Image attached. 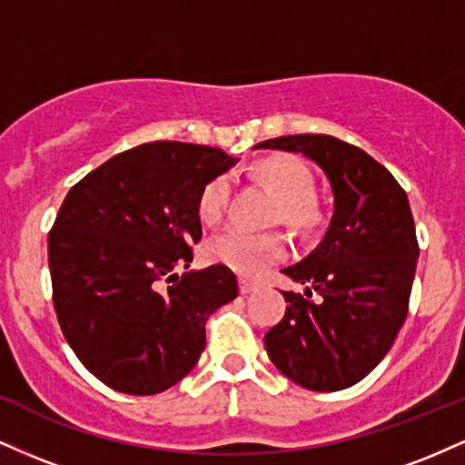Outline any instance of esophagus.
Listing matches in <instances>:
<instances>
[{"label": "esophagus", "instance_id": "34e87169", "mask_svg": "<svg viewBox=\"0 0 465 465\" xmlns=\"http://www.w3.org/2000/svg\"><path fill=\"white\" fill-rule=\"evenodd\" d=\"M253 291H258V284H255V282H251V280H240V292H242V295H249V292H253Z\"/></svg>", "mask_w": 465, "mask_h": 465}]
</instances>
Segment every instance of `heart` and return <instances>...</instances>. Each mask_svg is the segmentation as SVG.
Listing matches in <instances>:
<instances>
[{
    "label": "heart",
    "instance_id": "heart-1",
    "mask_svg": "<svg viewBox=\"0 0 465 465\" xmlns=\"http://www.w3.org/2000/svg\"><path fill=\"white\" fill-rule=\"evenodd\" d=\"M255 174L280 196L282 216L286 223L297 227H311L317 221L312 196H314V177L306 162L292 154H275V157L262 159L255 165ZM227 174H218L203 185L199 194V216L207 225H214L225 214L229 201ZM207 258L216 264H225L240 275L258 277L269 266L286 258L288 244L280 233H253L247 229L229 227L225 232L216 233L207 242Z\"/></svg>",
    "mask_w": 465,
    "mask_h": 465
}]
</instances>
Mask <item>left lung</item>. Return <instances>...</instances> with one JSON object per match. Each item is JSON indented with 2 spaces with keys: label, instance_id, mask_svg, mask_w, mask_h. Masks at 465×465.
Masks as SVG:
<instances>
[{
  "label": "left lung",
  "instance_id": "left-lung-1",
  "mask_svg": "<svg viewBox=\"0 0 465 465\" xmlns=\"http://www.w3.org/2000/svg\"><path fill=\"white\" fill-rule=\"evenodd\" d=\"M255 148L306 154L334 194L319 247L282 269L306 291L284 292V319L264 336L269 359L303 389H348L385 359L407 319L420 255L407 192L385 165L332 135H284ZM312 292L322 300L312 302Z\"/></svg>",
  "mask_w": 465,
  "mask_h": 465
}]
</instances>
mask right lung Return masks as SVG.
Masks as SVG:
<instances>
[{
    "instance_id": "obj_1",
    "label": "right lung",
    "mask_w": 465,
    "mask_h": 465,
    "mask_svg": "<svg viewBox=\"0 0 465 465\" xmlns=\"http://www.w3.org/2000/svg\"><path fill=\"white\" fill-rule=\"evenodd\" d=\"M236 162L151 142L67 192L47 236L52 300L69 348L106 387L153 396L177 385L205 350L210 314L238 297L225 264L177 273L203 236V185Z\"/></svg>"
}]
</instances>
